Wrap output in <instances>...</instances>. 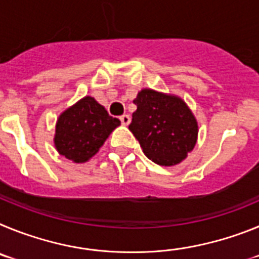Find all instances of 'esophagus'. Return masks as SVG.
Instances as JSON below:
<instances>
[{
	"mask_svg": "<svg viewBox=\"0 0 259 259\" xmlns=\"http://www.w3.org/2000/svg\"><path fill=\"white\" fill-rule=\"evenodd\" d=\"M120 122H122L123 125H128L130 124V122H131V118H130V115L128 114H123V115H120Z\"/></svg>",
	"mask_w": 259,
	"mask_h": 259,
	"instance_id": "esophagus-1",
	"label": "esophagus"
}]
</instances>
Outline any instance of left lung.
Masks as SVG:
<instances>
[{
  "label": "left lung",
  "instance_id": "1",
  "mask_svg": "<svg viewBox=\"0 0 259 259\" xmlns=\"http://www.w3.org/2000/svg\"><path fill=\"white\" fill-rule=\"evenodd\" d=\"M137 110L128 125L143 152L154 163L175 166L193 150L198 123L179 96L144 88L134 100Z\"/></svg>",
  "mask_w": 259,
  "mask_h": 259
}]
</instances>
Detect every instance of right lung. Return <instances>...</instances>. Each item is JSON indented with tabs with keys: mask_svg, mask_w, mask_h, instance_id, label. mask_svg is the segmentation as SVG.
<instances>
[{
	"mask_svg": "<svg viewBox=\"0 0 259 259\" xmlns=\"http://www.w3.org/2000/svg\"><path fill=\"white\" fill-rule=\"evenodd\" d=\"M119 125L120 120L110 116L95 97L85 96L59 114L53 141L59 155L74 163H84Z\"/></svg>",
	"mask_w": 259,
	"mask_h": 259,
	"instance_id": "1",
	"label": "right lung"
}]
</instances>
